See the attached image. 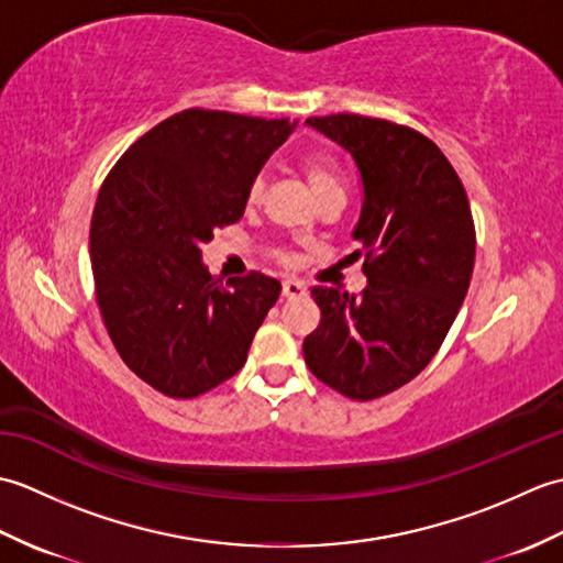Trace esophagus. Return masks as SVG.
Segmentation results:
<instances>
[{
  "label": "esophagus",
  "mask_w": 563,
  "mask_h": 563,
  "mask_svg": "<svg viewBox=\"0 0 563 563\" xmlns=\"http://www.w3.org/2000/svg\"><path fill=\"white\" fill-rule=\"evenodd\" d=\"M307 292L305 283L300 280H285L283 283V297H288V300H295V297H302Z\"/></svg>",
  "instance_id": "obj_1"
}]
</instances>
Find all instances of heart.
<instances>
[{"label":"heart","mask_w":563,"mask_h":563,"mask_svg":"<svg viewBox=\"0 0 563 563\" xmlns=\"http://www.w3.org/2000/svg\"><path fill=\"white\" fill-rule=\"evenodd\" d=\"M305 178L309 184V190H312L314 198H324L327 194H333V190H343V181H341V174L336 172V166L329 164V162H321V159H309L302 166ZM261 198V181H254L249 188V206H256Z\"/></svg>","instance_id":"1"}]
</instances>
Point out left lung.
<instances>
[{"mask_svg": "<svg viewBox=\"0 0 563 563\" xmlns=\"http://www.w3.org/2000/svg\"><path fill=\"white\" fill-rule=\"evenodd\" d=\"M351 154L363 208L353 230L365 258L361 295L312 288L319 327L302 343L317 379L369 401L404 387L433 361L474 271V222L445 154L411 128L353 113L307 118Z\"/></svg>", "mask_w": 563, "mask_h": 563, "instance_id": "left-lung-1", "label": "left lung"}]
</instances>
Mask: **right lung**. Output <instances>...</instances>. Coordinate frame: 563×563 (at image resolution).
Wrapping results in <instances>:
<instances>
[{"label": "right lung", "mask_w": 563, "mask_h": 563, "mask_svg": "<svg viewBox=\"0 0 563 563\" xmlns=\"http://www.w3.org/2000/svg\"><path fill=\"white\" fill-rule=\"evenodd\" d=\"M297 121L188 109L106 176L91 214L97 302L125 365L166 397L194 399L246 363L280 295L263 273L212 275L200 246L242 220L251 184Z\"/></svg>", "instance_id": "obj_1"}]
</instances>
